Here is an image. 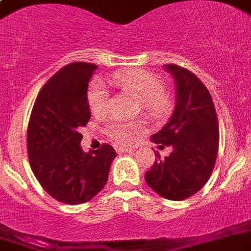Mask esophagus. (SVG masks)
Wrapping results in <instances>:
<instances>
[{"mask_svg": "<svg viewBox=\"0 0 251 251\" xmlns=\"http://www.w3.org/2000/svg\"><path fill=\"white\" fill-rule=\"evenodd\" d=\"M132 149L131 148H125V146H117L116 148V152L117 153H123V152H131Z\"/></svg>", "mask_w": 251, "mask_h": 251, "instance_id": "obj_1", "label": "esophagus"}]
</instances>
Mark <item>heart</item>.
Listing matches in <instances>:
<instances>
[{"label":"heart","instance_id":"1","mask_svg":"<svg viewBox=\"0 0 251 251\" xmlns=\"http://www.w3.org/2000/svg\"><path fill=\"white\" fill-rule=\"evenodd\" d=\"M114 82L126 94L140 100L141 109L151 117H160L168 111L170 106L169 95L162 89V82L157 76L144 70L136 71L116 72ZM89 105L91 112L100 117L109 112L110 92L101 80H95L90 85ZM144 128V123L136 121L115 120L107 125V134L112 140L121 144H130L134 141L135 134Z\"/></svg>","mask_w":251,"mask_h":251}]
</instances>
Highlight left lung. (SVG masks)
I'll list each match as a JSON object with an SVG mask.
<instances>
[{"instance_id":"1","label":"left lung","mask_w":251,"mask_h":251,"mask_svg":"<svg viewBox=\"0 0 251 251\" xmlns=\"http://www.w3.org/2000/svg\"><path fill=\"white\" fill-rule=\"evenodd\" d=\"M175 81V107L168 124L151 136L155 144L173 146L165 159L145 173V181L160 196L184 200L198 193L213 173L219 149V125L213 99L193 72L165 65Z\"/></svg>"}]
</instances>
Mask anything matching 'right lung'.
Instances as JSON below:
<instances>
[{"instance_id": "right-lung-1", "label": "right lung", "mask_w": 251, "mask_h": 251, "mask_svg": "<svg viewBox=\"0 0 251 251\" xmlns=\"http://www.w3.org/2000/svg\"><path fill=\"white\" fill-rule=\"evenodd\" d=\"M98 66L66 65L38 94L27 128V152L36 179L49 195L69 205L83 204L107 182L116 157L107 144L83 152L78 132L91 117L87 87Z\"/></svg>"}]
</instances>
